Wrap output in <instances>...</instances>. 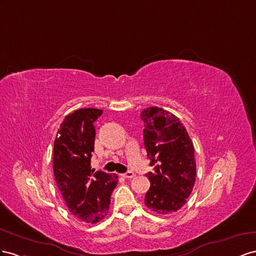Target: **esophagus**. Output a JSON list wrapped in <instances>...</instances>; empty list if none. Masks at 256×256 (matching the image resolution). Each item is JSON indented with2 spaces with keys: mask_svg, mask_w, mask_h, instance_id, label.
<instances>
[{
  "mask_svg": "<svg viewBox=\"0 0 256 256\" xmlns=\"http://www.w3.org/2000/svg\"><path fill=\"white\" fill-rule=\"evenodd\" d=\"M120 176L123 177V178H134L135 177V172H124V174H121Z\"/></svg>",
  "mask_w": 256,
  "mask_h": 256,
  "instance_id": "34e87169",
  "label": "esophagus"
}]
</instances>
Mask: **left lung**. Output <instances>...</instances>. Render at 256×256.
<instances>
[{
  "mask_svg": "<svg viewBox=\"0 0 256 256\" xmlns=\"http://www.w3.org/2000/svg\"><path fill=\"white\" fill-rule=\"evenodd\" d=\"M144 142L154 172H148L150 188L144 205L158 214L178 211L191 194L196 177L194 146L176 116L158 107L142 112Z\"/></svg>",
  "mask_w": 256,
  "mask_h": 256,
  "instance_id": "8db88e82",
  "label": "left lung"
}]
</instances>
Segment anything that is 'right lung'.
Listing matches in <instances>:
<instances>
[{"mask_svg": "<svg viewBox=\"0 0 256 256\" xmlns=\"http://www.w3.org/2000/svg\"><path fill=\"white\" fill-rule=\"evenodd\" d=\"M103 114L82 108L65 116L54 144V174L68 210L80 221L98 223L107 216L112 193L118 184L116 174L91 170L96 128Z\"/></svg>", "mask_w": 256, "mask_h": 256, "instance_id": "right-lung-1", "label": "right lung"}]
</instances>
